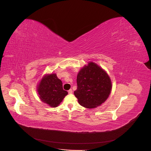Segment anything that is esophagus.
Instances as JSON below:
<instances>
[{"mask_svg": "<svg viewBox=\"0 0 151 151\" xmlns=\"http://www.w3.org/2000/svg\"><path fill=\"white\" fill-rule=\"evenodd\" d=\"M72 92H73L72 89H69V90L68 91V93H69V94H72Z\"/></svg>", "mask_w": 151, "mask_h": 151, "instance_id": "1", "label": "esophagus"}]
</instances>
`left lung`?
I'll return each mask as SVG.
<instances>
[{
    "mask_svg": "<svg viewBox=\"0 0 151 151\" xmlns=\"http://www.w3.org/2000/svg\"><path fill=\"white\" fill-rule=\"evenodd\" d=\"M77 89L74 92L80 105L93 109L105 102L111 89V82L107 73L94 63L81 69L76 78Z\"/></svg>",
    "mask_w": 151,
    "mask_h": 151,
    "instance_id": "left-lung-1",
    "label": "left lung"
}]
</instances>
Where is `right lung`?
<instances>
[{"instance_id":"right-lung-1","label":"right lung","mask_w":151,"mask_h":151,"mask_svg":"<svg viewBox=\"0 0 151 151\" xmlns=\"http://www.w3.org/2000/svg\"><path fill=\"white\" fill-rule=\"evenodd\" d=\"M37 91L42 102L51 107H57L68 93L63 89V82L57 75H46L39 83Z\"/></svg>"}]
</instances>
